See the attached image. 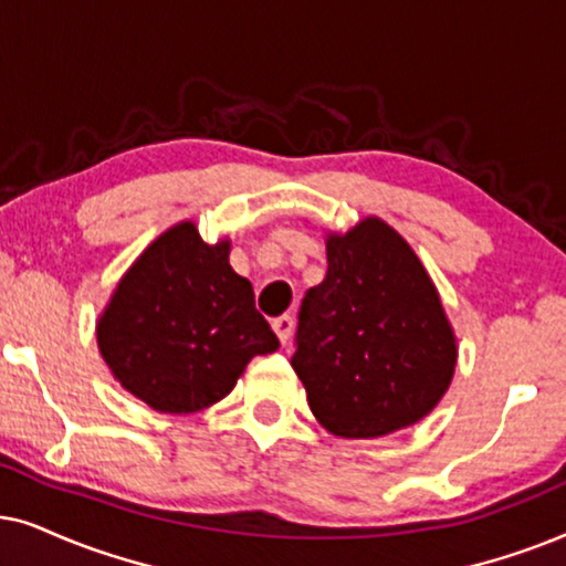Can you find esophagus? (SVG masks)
Segmentation results:
<instances>
[{
	"instance_id": "1",
	"label": "esophagus",
	"mask_w": 566,
	"mask_h": 566,
	"mask_svg": "<svg viewBox=\"0 0 566 566\" xmlns=\"http://www.w3.org/2000/svg\"><path fill=\"white\" fill-rule=\"evenodd\" d=\"M274 331L279 342L287 344L292 338V331H295V318H292V315H279V318H274Z\"/></svg>"
}]
</instances>
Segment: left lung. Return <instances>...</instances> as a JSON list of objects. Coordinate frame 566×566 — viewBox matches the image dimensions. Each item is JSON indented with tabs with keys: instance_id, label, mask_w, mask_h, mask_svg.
<instances>
[{
	"instance_id": "left-lung-1",
	"label": "left lung",
	"mask_w": 566,
	"mask_h": 566,
	"mask_svg": "<svg viewBox=\"0 0 566 566\" xmlns=\"http://www.w3.org/2000/svg\"><path fill=\"white\" fill-rule=\"evenodd\" d=\"M328 271L297 315L292 367L331 434L370 440L417 424L453 380L458 346L432 279L378 217L326 240Z\"/></svg>"
}]
</instances>
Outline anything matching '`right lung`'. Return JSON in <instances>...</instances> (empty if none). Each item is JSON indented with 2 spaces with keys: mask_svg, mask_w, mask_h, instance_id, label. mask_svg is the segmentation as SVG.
<instances>
[{
  "mask_svg": "<svg viewBox=\"0 0 566 566\" xmlns=\"http://www.w3.org/2000/svg\"><path fill=\"white\" fill-rule=\"evenodd\" d=\"M230 240L209 245L193 222L165 230L120 276L97 318L113 378L163 413L207 409L279 338L253 287L230 266Z\"/></svg>",
  "mask_w": 566,
  "mask_h": 566,
  "instance_id": "1",
  "label": "right lung"
}]
</instances>
